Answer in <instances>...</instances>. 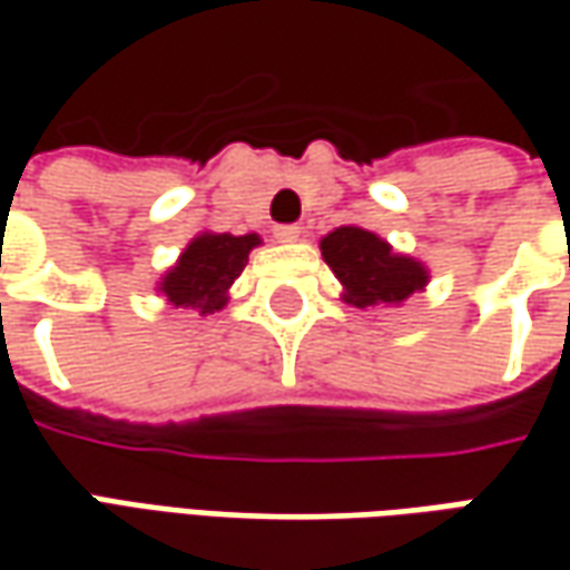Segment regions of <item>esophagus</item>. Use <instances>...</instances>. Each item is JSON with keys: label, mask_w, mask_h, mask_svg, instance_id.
Wrapping results in <instances>:
<instances>
[{"label": "esophagus", "mask_w": 570, "mask_h": 570, "mask_svg": "<svg viewBox=\"0 0 570 570\" xmlns=\"http://www.w3.org/2000/svg\"><path fill=\"white\" fill-rule=\"evenodd\" d=\"M273 237L278 244H295V240H301V228L297 225H278L273 230Z\"/></svg>", "instance_id": "34e87169"}]
</instances>
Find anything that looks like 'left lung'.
<instances>
[{
  "label": "left lung",
  "instance_id": "left-lung-1",
  "mask_svg": "<svg viewBox=\"0 0 570 570\" xmlns=\"http://www.w3.org/2000/svg\"><path fill=\"white\" fill-rule=\"evenodd\" d=\"M320 250L342 282V301L355 307L403 304L428 285V269L419 259L393 253L383 237L355 225L330 230Z\"/></svg>",
  "mask_w": 570,
  "mask_h": 570
}]
</instances>
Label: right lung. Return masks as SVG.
Listing matches in <instances>:
<instances>
[{
	"label": "right lung",
	"mask_w": 570,
	"mask_h": 570,
	"mask_svg": "<svg viewBox=\"0 0 570 570\" xmlns=\"http://www.w3.org/2000/svg\"><path fill=\"white\" fill-rule=\"evenodd\" d=\"M259 244L256 234H199L180 253L177 266H170L158 282L161 295L174 307L196 311L199 317L215 314L228 304V288L244 273L247 256Z\"/></svg>",
	"instance_id": "right-lung-1"
}]
</instances>
